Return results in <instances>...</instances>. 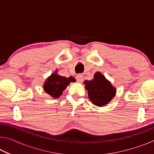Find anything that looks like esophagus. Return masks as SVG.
I'll use <instances>...</instances> for the list:
<instances>
[{"label":"esophagus","instance_id":"34e87169","mask_svg":"<svg viewBox=\"0 0 154 154\" xmlns=\"http://www.w3.org/2000/svg\"><path fill=\"white\" fill-rule=\"evenodd\" d=\"M76 79L79 83H82V82H83V76L82 75H77L76 77Z\"/></svg>","mask_w":154,"mask_h":154}]
</instances>
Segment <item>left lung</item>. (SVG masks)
I'll return each instance as SVG.
<instances>
[{"label": "left lung", "mask_w": 154, "mask_h": 154, "mask_svg": "<svg viewBox=\"0 0 154 154\" xmlns=\"http://www.w3.org/2000/svg\"><path fill=\"white\" fill-rule=\"evenodd\" d=\"M83 83L90 101L96 106H105L116 94V88L100 72H96L93 79L85 80Z\"/></svg>", "instance_id": "left-lung-1"}]
</instances>
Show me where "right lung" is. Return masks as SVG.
Returning a JSON list of instances; mask_svg holds the SVG:
<instances>
[{"instance_id":"obj_1","label":"right lung","mask_w":154,"mask_h":154,"mask_svg":"<svg viewBox=\"0 0 154 154\" xmlns=\"http://www.w3.org/2000/svg\"><path fill=\"white\" fill-rule=\"evenodd\" d=\"M75 82V79L72 77L66 78L57 74V71L51 74L44 83L43 88L46 93L54 98H59L62 95V92L71 82Z\"/></svg>"}]
</instances>
